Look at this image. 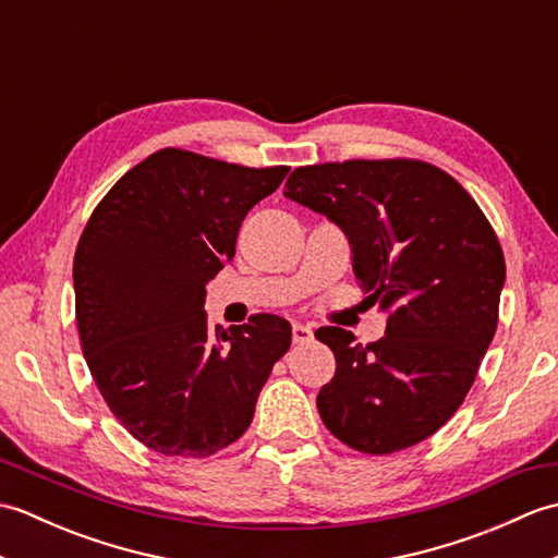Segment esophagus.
<instances>
[{
  "instance_id": "esophagus-1",
  "label": "esophagus",
  "mask_w": 558,
  "mask_h": 558,
  "mask_svg": "<svg viewBox=\"0 0 558 558\" xmlns=\"http://www.w3.org/2000/svg\"><path fill=\"white\" fill-rule=\"evenodd\" d=\"M312 338H314V333H312L310 326H304V324H294L292 326V340L298 342V345H302V342H310Z\"/></svg>"
}]
</instances>
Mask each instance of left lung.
I'll return each instance as SVG.
<instances>
[{"instance_id":"8db88e82","label":"left lung","mask_w":558,"mask_h":558,"mask_svg":"<svg viewBox=\"0 0 558 558\" xmlns=\"http://www.w3.org/2000/svg\"><path fill=\"white\" fill-rule=\"evenodd\" d=\"M282 194L345 232L354 278L388 316L369 345L345 328L316 330L336 354L316 398L324 424L372 456L424 441L465 400L496 333L506 264L489 220L422 160L310 165Z\"/></svg>"}]
</instances>
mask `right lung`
<instances>
[{"label":"right lung","instance_id":"obj_1","mask_svg":"<svg viewBox=\"0 0 558 558\" xmlns=\"http://www.w3.org/2000/svg\"><path fill=\"white\" fill-rule=\"evenodd\" d=\"M288 172L162 148L105 194L81 234L83 357L114 417L158 453L206 458L236 441L290 348L292 326L276 314L210 330L204 312L244 216Z\"/></svg>","mask_w":558,"mask_h":558}]
</instances>
